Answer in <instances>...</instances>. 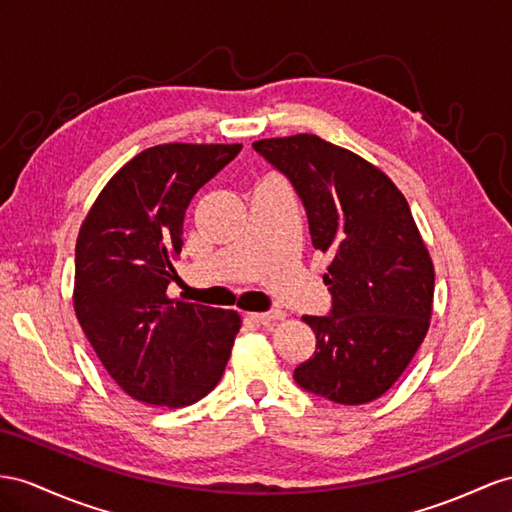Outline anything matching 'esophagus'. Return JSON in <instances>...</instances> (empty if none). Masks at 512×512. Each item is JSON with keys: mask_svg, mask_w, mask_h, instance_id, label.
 Instances as JSON below:
<instances>
[{"mask_svg": "<svg viewBox=\"0 0 512 512\" xmlns=\"http://www.w3.org/2000/svg\"><path fill=\"white\" fill-rule=\"evenodd\" d=\"M251 316L261 324H274L279 320H285V311L274 309V311H264V313H251Z\"/></svg>", "mask_w": 512, "mask_h": 512, "instance_id": "esophagus-1", "label": "esophagus"}]
</instances>
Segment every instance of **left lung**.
<instances>
[{
  "instance_id": "1",
  "label": "left lung",
  "mask_w": 512,
  "mask_h": 512,
  "mask_svg": "<svg viewBox=\"0 0 512 512\" xmlns=\"http://www.w3.org/2000/svg\"><path fill=\"white\" fill-rule=\"evenodd\" d=\"M253 149L292 181L311 242L329 253V316H305L316 352L294 381L337 404H365L398 381L432 316L435 268L404 194L381 168L316 134Z\"/></svg>"
}]
</instances>
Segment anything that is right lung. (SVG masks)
I'll return each instance as SVG.
<instances>
[{"label": "right lung", "instance_id": "right-lung-1", "mask_svg": "<svg viewBox=\"0 0 512 512\" xmlns=\"http://www.w3.org/2000/svg\"><path fill=\"white\" fill-rule=\"evenodd\" d=\"M242 144H157L116 173L75 244L73 307L99 361L144 404H194L227 368L238 311L168 298L192 196Z\"/></svg>", "mask_w": 512, "mask_h": 512}]
</instances>
